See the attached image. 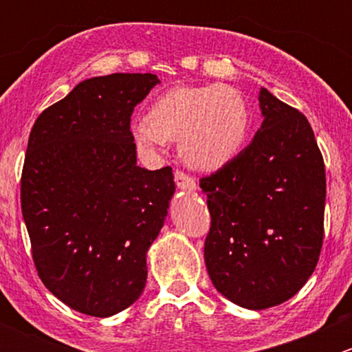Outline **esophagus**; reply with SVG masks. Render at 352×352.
<instances>
[{"instance_id":"34e87169","label":"esophagus","mask_w":352,"mask_h":352,"mask_svg":"<svg viewBox=\"0 0 352 352\" xmlns=\"http://www.w3.org/2000/svg\"><path fill=\"white\" fill-rule=\"evenodd\" d=\"M175 184L180 190H186V192H194L197 187L196 180L184 172H175Z\"/></svg>"}]
</instances>
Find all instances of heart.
I'll return each instance as SVG.
<instances>
[{
	"label": "heart",
	"mask_w": 352,
	"mask_h": 352,
	"mask_svg": "<svg viewBox=\"0 0 352 352\" xmlns=\"http://www.w3.org/2000/svg\"><path fill=\"white\" fill-rule=\"evenodd\" d=\"M134 140L146 150L179 140L184 162L214 172L228 165L248 131V109L239 90L228 85L175 87L151 105L148 117L134 120Z\"/></svg>",
	"instance_id": "obj_1"
}]
</instances>
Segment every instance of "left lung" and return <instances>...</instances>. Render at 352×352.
<instances>
[{
  "label": "left lung",
  "instance_id": "obj_1",
  "mask_svg": "<svg viewBox=\"0 0 352 352\" xmlns=\"http://www.w3.org/2000/svg\"><path fill=\"white\" fill-rule=\"evenodd\" d=\"M262 124L245 150L201 180L216 289L248 310L289 300L315 271L324 240L325 168L307 117L258 91Z\"/></svg>",
  "mask_w": 352,
  "mask_h": 352
}]
</instances>
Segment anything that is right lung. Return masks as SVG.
Wrapping results in <instances>:
<instances>
[{
    "label": "right lung",
    "mask_w": 352,
    "mask_h": 352,
    "mask_svg": "<svg viewBox=\"0 0 352 352\" xmlns=\"http://www.w3.org/2000/svg\"><path fill=\"white\" fill-rule=\"evenodd\" d=\"M158 83L151 73L83 80L30 131L22 212L32 255L45 287L80 314L112 317L146 286L175 184L170 166H138L129 124Z\"/></svg>",
    "instance_id": "add662e5"
}]
</instances>
